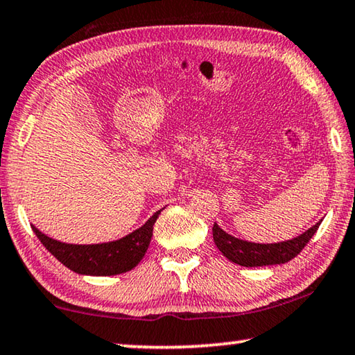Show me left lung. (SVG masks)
Returning a JSON list of instances; mask_svg holds the SVG:
<instances>
[{
	"mask_svg": "<svg viewBox=\"0 0 355 355\" xmlns=\"http://www.w3.org/2000/svg\"><path fill=\"white\" fill-rule=\"evenodd\" d=\"M320 221L315 223L313 228L304 231L301 236L293 237L290 241L276 242V244H257V242L237 239V237L221 230L216 223L211 228V232H214L215 245L230 261L241 264V266L257 268L269 266V264H282L292 260L303 250L306 244L311 241V237L315 234Z\"/></svg>",
	"mask_w": 355,
	"mask_h": 355,
	"instance_id": "1",
	"label": "left lung"
}]
</instances>
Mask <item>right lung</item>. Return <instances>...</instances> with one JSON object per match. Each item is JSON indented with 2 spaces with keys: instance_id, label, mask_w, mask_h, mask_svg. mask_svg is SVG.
<instances>
[{
  "instance_id": "add662e5",
  "label": "right lung",
  "mask_w": 355,
  "mask_h": 355,
  "mask_svg": "<svg viewBox=\"0 0 355 355\" xmlns=\"http://www.w3.org/2000/svg\"><path fill=\"white\" fill-rule=\"evenodd\" d=\"M161 210H157L139 230L118 241L103 242V244H65L42 234L36 226H31V230L35 231L41 244L73 272L83 276H116L134 269L145 257L153 237V226Z\"/></svg>"
}]
</instances>
